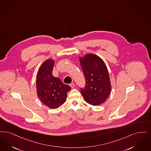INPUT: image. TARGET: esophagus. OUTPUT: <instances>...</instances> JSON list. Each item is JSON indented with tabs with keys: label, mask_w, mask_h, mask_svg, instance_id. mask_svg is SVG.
<instances>
[{
	"label": "esophagus",
	"mask_w": 151,
	"mask_h": 151,
	"mask_svg": "<svg viewBox=\"0 0 151 151\" xmlns=\"http://www.w3.org/2000/svg\"><path fill=\"white\" fill-rule=\"evenodd\" d=\"M70 86L72 88H73V87H74V83H70Z\"/></svg>",
	"instance_id": "obj_1"
}]
</instances>
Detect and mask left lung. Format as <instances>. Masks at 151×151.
Instances as JSON below:
<instances>
[{"mask_svg": "<svg viewBox=\"0 0 151 151\" xmlns=\"http://www.w3.org/2000/svg\"><path fill=\"white\" fill-rule=\"evenodd\" d=\"M86 79V86L81 92L86 101L91 104L104 103L111 91V83L104 61L98 55L87 53L79 56Z\"/></svg>", "mask_w": 151, "mask_h": 151, "instance_id": "8db88e82", "label": "left lung"}]
</instances>
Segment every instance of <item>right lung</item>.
I'll use <instances>...</instances> for the list:
<instances>
[{"label": "right lung", "mask_w": 151, "mask_h": 151, "mask_svg": "<svg viewBox=\"0 0 151 151\" xmlns=\"http://www.w3.org/2000/svg\"><path fill=\"white\" fill-rule=\"evenodd\" d=\"M55 64L53 59L45 61L38 69L36 76L37 93L41 102L51 109H56L66 100L67 92L71 87L52 75Z\"/></svg>", "instance_id": "obj_1"}]
</instances>
